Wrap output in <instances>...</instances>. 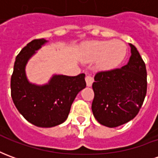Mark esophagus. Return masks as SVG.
<instances>
[{"label": "esophagus", "mask_w": 158, "mask_h": 158, "mask_svg": "<svg viewBox=\"0 0 158 158\" xmlns=\"http://www.w3.org/2000/svg\"><path fill=\"white\" fill-rule=\"evenodd\" d=\"M85 81L87 86H91L93 82H94V79H93V77L91 75H87L85 77Z\"/></svg>", "instance_id": "1"}]
</instances>
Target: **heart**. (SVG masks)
Masks as SVG:
<instances>
[{"label":"heart","instance_id":"heart-1","mask_svg":"<svg viewBox=\"0 0 158 158\" xmlns=\"http://www.w3.org/2000/svg\"><path fill=\"white\" fill-rule=\"evenodd\" d=\"M127 53L125 44L121 40H95L85 45V54L90 60L98 59L102 69H112L118 66Z\"/></svg>","mask_w":158,"mask_h":158}]
</instances>
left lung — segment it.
Masks as SVG:
<instances>
[{
    "label": "left lung",
    "mask_w": 158,
    "mask_h": 158,
    "mask_svg": "<svg viewBox=\"0 0 158 158\" xmlns=\"http://www.w3.org/2000/svg\"><path fill=\"white\" fill-rule=\"evenodd\" d=\"M129 62L120 69L101 71L95 75V93L91 105L98 122L114 128L132 120L138 114L147 89L146 64L135 45Z\"/></svg>",
    "instance_id": "obj_1"
}]
</instances>
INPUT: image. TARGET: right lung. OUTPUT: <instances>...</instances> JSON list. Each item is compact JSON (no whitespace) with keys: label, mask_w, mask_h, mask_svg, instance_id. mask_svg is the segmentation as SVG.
Wrapping results in <instances>:
<instances>
[{"label":"right lung","mask_w":158,"mask_h":158,"mask_svg":"<svg viewBox=\"0 0 158 158\" xmlns=\"http://www.w3.org/2000/svg\"><path fill=\"white\" fill-rule=\"evenodd\" d=\"M46 42L45 39L34 40L21 50L16 57L11 78V95L17 109L27 121L42 128H51L64 122L76 96L86 86L85 73L53 75L44 85L29 82L26 64Z\"/></svg>","instance_id":"add662e5"}]
</instances>
